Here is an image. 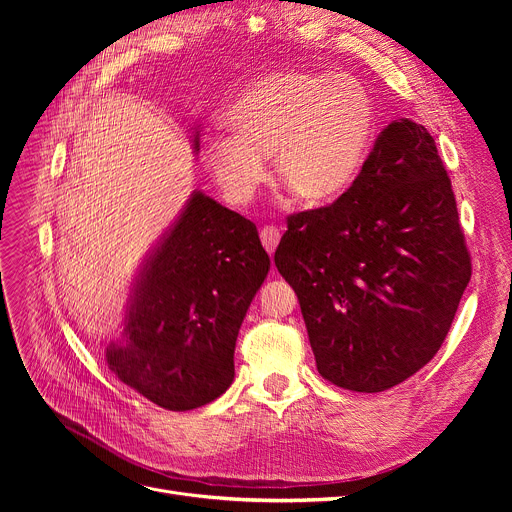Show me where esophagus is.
<instances>
[{
  "instance_id": "34e87169",
  "label": "esophagus",
  "mask_w": 512,
  "mask_h": 512,
  "mask_svg": "<svg viewBox=\"0 0 512 512\" xmlns=\"http://www.w3.org/2000/svg\"><path fill=\"white\" fill-rule=\"evenodd\" d=\"M261 242H263V247L267 249V253L274 255L278 242H280V230L276 226H265L261 230Z\"/></svg>"
}]
</instances>
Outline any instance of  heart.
I'll return each mask as SVG.
<instances>
[{"mask_svg":"<svg viewBox=\"0 0 512 512\" xmlns=\"http://www.w3.org/2000/svg\"><path fill=\"white\" fill-rule=\"evenodd\" d=\"M230 134L203 145V161L232 205H247L276 172L307 203L342 197L371 151L378 112L351 74L284 70L263 76L226 114Z\"/></svg>","mask_w":512,"mask_h":512,"instance_id":"heart-1","label":"heart"}]
</instances>
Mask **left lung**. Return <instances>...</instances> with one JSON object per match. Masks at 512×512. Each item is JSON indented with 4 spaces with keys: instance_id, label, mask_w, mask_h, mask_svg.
<instances>
[{
    "instance_id": "obj_1",
    "label": "left lung",
    "mask_w": 512,
    "mask_h": 512,
    "mask_svg": "<svg viewBox=\"0 0 512 512\" xmlns=\"http://www.w3.org/2000/svg\"><path fill=\"white\" fill-rule=\"evenodd\" d=\"M274 259L321 378L353 392L411 378L440 351L471 280L432 134L409 118L388 124L338 201L290 215Z\"/></svg>"
}]
</instances>
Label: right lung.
<instances>
[{
    "label": "right lung",
    "instance_id": "1",
    "mask_svg": "<svg viewBox=\"0 0 512 512\" xmlns=\"http://www.w3.org/2000/svg\"><path fill=\"white\" fill-rule=\"evenodd\" d=\"M267 272L255 224L195 191L134 278L107 365L161 409L207 405L234 380L238 330Z\"/></svg>",
    "mask_w": 512,
    "mask_h": 512
}]
</instances>
